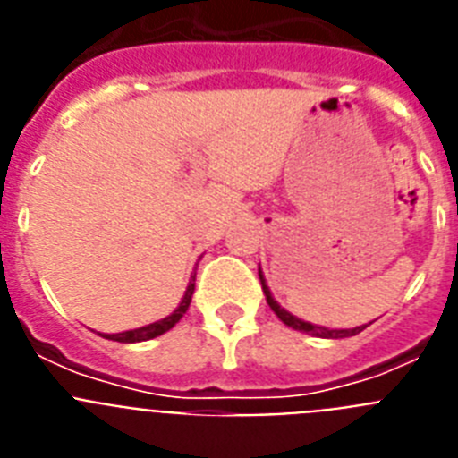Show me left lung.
I'll return each instance as SVG.
<instances>
[{
	"label": "left lung",
	"instance_id": "left-lung-1",
	"mask_svg": "<svg viewBox=\"0 0 458 458\" xmlns=\"http://www.w3.org/2000/svg\"><path fill=\"white\" fill-rule=\"evenodd\" d=\"M259 279H261V289H264L266 293V302L270 305V310L277 314V318L282 323H286L289 327H293V330H301V333H307V335H314V337H323V339H344V337H353V335L362 333L365 330V326H358V327H349V330H330V327H323V326H314V323H307V321H301V318H295L293 314H289L286 310H282V307L275 302V298L270 295V289L266 286V279L264 275H261V268H259Z\"/></svg>",
	"mask_w": 458,
	"mask_h": 458
}]
</instances>
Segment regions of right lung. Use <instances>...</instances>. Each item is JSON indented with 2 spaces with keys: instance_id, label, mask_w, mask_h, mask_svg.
<instances>
[{
  "instance_id": "1",
  "label": "right lung",
  "mask_w": 458,
  "mask_h": 458,
  "mask_svg": "<svg viewBox=\"0 0 458 458\" xmlns=\"http://www.w3.org/2000/svg\"><path fill=\"white\" fill-rule=\"evenodd\" d=\"M194 277H197V273H192V279H190L188 284V291H185L183 301H181V305L174 310L172 317L163 318V321H156L151 323V326H144V327H137V330H128V333H119V335H107V339H112V342H123V344H135V342H147V339H153L157 337V335L167 333L169 327H174L176 323L183 318V314L188 311L190 307V301H192V293H194Z\"/></svg>"
}]
</instances>
